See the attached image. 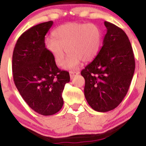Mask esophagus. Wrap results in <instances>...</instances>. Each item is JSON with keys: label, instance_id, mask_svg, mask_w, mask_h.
I'll use <instances>...</instances> for the list:
<instances>
[{"label": "esophagus", "instance_id": "1", "mask_svg": "<svg viewBox=\"0 0 146 146\" xmlns=\"http://www.w3.org/2000/svg\"><path fill=\"white\" fill-rule=\"evenodd\" d=\"M80 73L79 71H78V72H73V71H70V78H73L75 77L76 76H77V75H78Z\"/></svg>", "mask_w": 146, "mask_h": 146}]
</instances>
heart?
<instances>
[{
	"instance_id": "heart-1",
	"label": "heart",
	"mask_w": 146,
	"mask_h": 146,
	"mask_svg": "<svg viewBox=\"0 0 146 146\" xmlns=\"http://www.w3.org/2000/svg\"><path fill=\"white\" fill-rule=\"evenodd\" d=\"M52 38L44 40L46 50L54 62L62 66L65 62V50L68 55L65 67L70 70L76 69L81 60L89 62L94 59L100 50L103 33L95 24L70 23L60 26L52 33Z\"/></svg>"
}]
</instances>
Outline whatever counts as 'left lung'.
<instances>
[{"label":"left lung","mask_w":146,"mask_h":146,"mask_svg":"<svg viewBox=\"0 0 146 146\" xmlns=\"http://www.w3.org/2000/svg\"><path fill=\"white\" fill-rule=\"evenodd\" d=\"M107 34L103 46L91 63L81 70L84 95L95 111L106 112L120 104L129 89L135 72L134 54L122 29L104 21Z\"/></svg>","instance_id":"1"}]
</instances>
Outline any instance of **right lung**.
I'll return each mask as SVG.
<instances>
[{
    "label": "right lung",
    "instance_id": "right-lung-1",
    "mask_svg": "<svg viewBox=\"0 0 146 146\" xmlns=\"http://www.w3.org/2000/svg\"><path fill=\"white\" fill-rule=\"evenodd\" d=\"M52 21L31 27L18 39L12 58L14 84L34 111L47 116L62 108V94L70 81L66 70H60L44 46V36Z\"/></svg>",
    "mask_w": 146,
    "mask_h": 146
}]
</instances>
